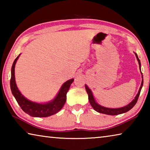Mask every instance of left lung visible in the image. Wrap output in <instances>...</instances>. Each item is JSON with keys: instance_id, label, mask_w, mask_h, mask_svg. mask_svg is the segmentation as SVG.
<instances>
[{"instance_id": "1", "label": "left lung", "mask_w": 150, "mask_h": 150, "mask_svg": "<svg viewBox=\"0 0 150 150\" xmlns=\"http://www.w3.org/2000/svg\"><path fill=\"white\" fill-rule=\"evenodd\" d=\"M135 55L136 56L137 59L138 61V63H139V69L141 71L140 69V67H141V63H140V61H139V58L138 57V55H137L136 53H135ZM143 78V77H142ZM143 79L142 81V83H141V86L140 87H139V89L138 94H137L136 97L132 101V102L128 104V105H126L125 106H124V107H122V108H106V107H104V106H102L98 105V104L96 103L95 100V98L93 97V93L91 92V91L90 90V88H88L87 85H85V89L87 91V93L88 94V100H89V103L91 104V105L92 106V107L95 109V110L98 112L99 113H103V114H105V115H120V114H122L124 112H128V110H130V109L132 108L134 105H136L137 101H138V97L139 96V94H140V91L142 89V86H143Z\"/></svg>"}]
</instances>
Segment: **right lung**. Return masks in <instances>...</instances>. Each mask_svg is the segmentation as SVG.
Segmentation results:
<instances>
[{
  "label": "right lung",
  "instance_id": "1",
  "mask_svg": "<svg viewBox=\"0 0 150 150\" xmlns=\"http://www.w3.org/2000/svg\"><path fill=\"white\" fill-rule=\"evenodd\" d=\"M20 55L15 59L11 69V88L12 95L16 98L21 108L28 115L34 117H47L51 115H55L65 105L67 97V93L69 91L70 85L74 79H70L63 83L62 88L54 100L45 104H39L32 102L28 100L22 95L18 88L14 77V67L16 61L18 59Z\"/></svg>",
  "mask_w": 150,
  "mask_h": 150
}]
</instances>
